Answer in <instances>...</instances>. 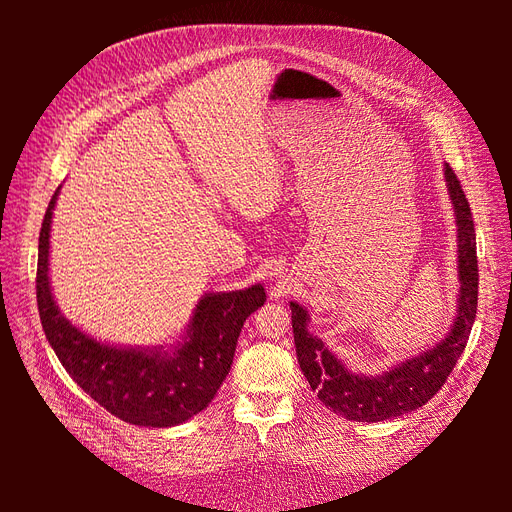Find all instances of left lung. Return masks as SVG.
Returning <instances> with one entry per match:
<instances>
[{
    "mask_svg": "<svg viewBox=\"0 0 512 512\" xmlns=\"http://www.w3.org/2000/svg\"><path fill=\"white\" fill-rule=\"evenodd\" d=\"M444 179L457 224L459 299L451 331L436 346L391 365L382 374H356L337 359L320 337L307 331V309L290 301L294 346L303 376L322 404L348 421L378 423L425 406L442 389L461 352L466 350L478 303L476 232L468 198L448 164H444Z\"/></svg>",
    "mask_w": 512,
    "mask_h": 512,
    "instance_id": "8db88e82",
    "label": "left lung"
}]
</instances>
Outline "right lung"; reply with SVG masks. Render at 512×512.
I'll return each instance as SVG.
<instances>
[{"label": "right lung", "instance_id": "right-lung-1", "mask_svg": "<svg viewBox=\"0 0 512 512\" xmlns=\"http://www.w3.org/2000/svg\"><path fill=\"white\" fill-rule=\"evenodd\" d=\"M61 185L44 213L38 239L36 294L42 329L70 378L117 418L141 427H175L205 410L226 380L247 316L265 305L260 284L207 292L179 342L117 346L87 335L59 312L49 280L51 222Z\"/></svg>", "mask_w": 512, "mask_h": 512}]
</instances>
